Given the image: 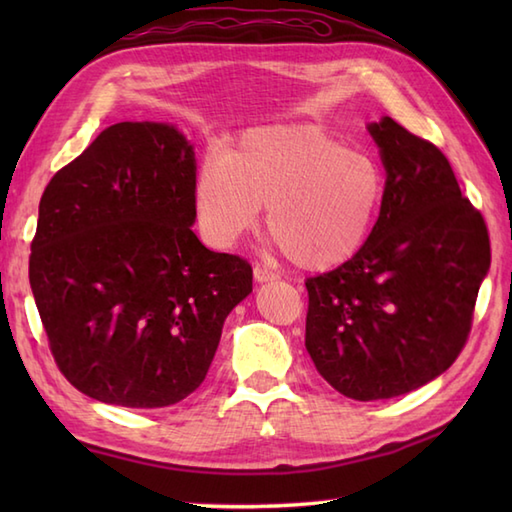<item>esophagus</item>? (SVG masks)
I'll return each instance as SVG.
<instances>
[{"label":"esophagus","instance_id":"obj_1","mask_svg":"<svg viewBox=\"0 0 512 512\" xmlns=\"http://www.w3.org/2000/svg\"><path fill=\"white\" fill-rule=\"evenodd\" d=\"M253 273H255V279H257V281H273V279L279 277L277 270H273L270 266H264V264H257V266L253 268Z\"/></svg>","mask_w":512,"mask_h":512}]
</instances>
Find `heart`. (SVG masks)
I'll return each mask as SVG.
<instances>
[{"instance_id":"obj_1","label":"heart","mask_w":512,"mask_h":512,"mask_svg":"<svg viewBox=\"0 0 512 512\" xmlns=\"http://www.w3.org/2000/svg\"><path fill=\"white\" fill-rule=\"evenodd\" d=\"M383 195L385 171L374 154L308 125L253 129L231 156L213 149L195 176V211L213 246H233L268 204L270 231L303 268L354 257Z\"/></svg>"}]
</instances>
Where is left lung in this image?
I'll use <instances>...</instances> for the list:
<instances>
[{"mask_svg": "<svg viewBox=\"0 0 512 512\" xmlns=\"http://www.w3.org/2000/svg\"><path fill=\"white\" fill-rule=\"evenodd\" d=\"M387 169L358 253L306 281V350L354 400L402 396L453 365L469 339L491 239L442 151L385 116L369 125Z\"/></svg>", "mask_w": 512, "mask_h": 512, "instance_id": "8db88e82", "label": "left lung"}]
</instances>
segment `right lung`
Listing matches in <instances>:
<instances>
[{
	"label": "right lung",
	"instance_id": "right-lung-1",
	"mask_svg": "<svg viewBox=\"0 0 512 512\" xmlns=\"http://www.w3.org/2000/svg\"><path fill=\"white\" fill-rule=\"evenodd\" d=\"M195 222V156L176 127L116 123L54 173L30 288L59 372L85 396L169 407L202 385L222 325L253 290Z\"/></svg>",
	"mask_w": 512,
	"mask_h": 512
}]
</instances>
